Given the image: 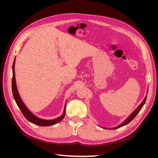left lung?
Returning a JSON list of instances; mask_svg holds the SVG:
<instances>
[{
    "label": "left lung",
    "mask_w": 158,
    "mask_h": 158,
    "mask_svg": "<svg viewBox=\"0 0 158 158\" xmlns=\"http://www.w3.org/2000/svg\"><path fill=\"white\" fill-rule=\"evenodd\" d=\"M146 97L144 98V100H143V101L142 102V103L141 104V105H139V107L136 109V110L133 112V113L130 115V116L127 118L125 120V121L122 124H121L119 125V126H118V127H114V128H113V129H116V128H119V127H122V126H124V125H127V124H128L130 122V121H132V120L135 118V116H137V115L138 114V113L140 111V110L141 109V108H142V106H143V105H144V103H145V102H146Z\"/></svg>",
    "instance_id": "left-lung-1"
}]
</instances>
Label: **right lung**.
Segmentation results:
<instances>
[{"label":"right lung","instance_id":"obj_1","mask_svg":"<svg viewBox=\"0 0 158 158\" xmlns=\"http://www.w3.org/2000/svg\"><path fill=\"white\" fill-rule=\"evenodd\" d=\"M15 59L14 60V63H13V65H12V73H13L12 79V94L16 103H17V106H19V108L20 109L21 111L22 112V114L23 116H24V117L28 120V121L31 122L32 123H34L37 125H40V126H50V125H54L59 121H60L65 115L66 106L65 107V110H64L63 114L62 116H60V117H58L57 118L53 119V120H43V119L39 118L34 116V115L32 114L27 108H26V106H25L24 104H23L22 100H21L19 95L18 90L17 89V84H16L15 74Z\"/></svg>","mask_w":158,"mask_h":158}]
</instances>
